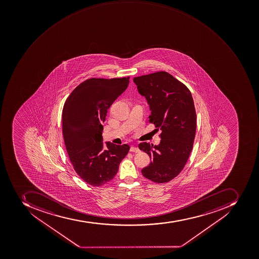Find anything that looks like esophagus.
<instances>
[{"mask_svg": "<svg viewBox=\"0 0 259 259\" xmlns=\"http://www.w3.org/2000/svg\"><path fill=\"white\" fill-rule=\"evenodd\" d=\"M130 152H133V153H139L140 149H139L137 147L131 146Z\"/></svg>", "mask_w": 259, "mask_h": 259, "instance_id": "obj_1", "label": "esophagus"}]
</instances>
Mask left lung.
<instances>
[{
  "label": "left lung",
  "mask_w": 259,
  "mask_h": 259,
  "mask_svg": "<svg viewBox=\"0 0 259 259\" xmlns=\"http://www.w3.org/2000/svg\"><path fill=\"white\" fill-rule=\"evenodd\" d=\"M133 80L150 106L149 122L161 131L159 145H139L151 159L141 172L154 183H168L183 170L192 150L196 132L192 95L183 83L164 71L137 76Z\"/></svg>",
  "instance_id": "obj_1"
}]
</instances>
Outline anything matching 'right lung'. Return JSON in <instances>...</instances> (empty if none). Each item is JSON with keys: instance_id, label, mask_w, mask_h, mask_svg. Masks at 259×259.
Masks as SVG:
<instances>
[{"instance_id": "right-lung-1", "label": "right lung", "mask_w": 259, "mask_h": 259, "mask_svg": "<svg viewBox=\"0 0 259 259\" xmlns=\"http://www.w3.org/2000/svg\"><path fill=\"white\" fill-rule=\"evenodd\" d=\"M128 84L129 76L88 79L64 103L62 131L67 153L76 174L93 187L112 180L130 149L127 145L110 142L103 147L102 137L107 110Z\"/></svg>"}]
</instances>
